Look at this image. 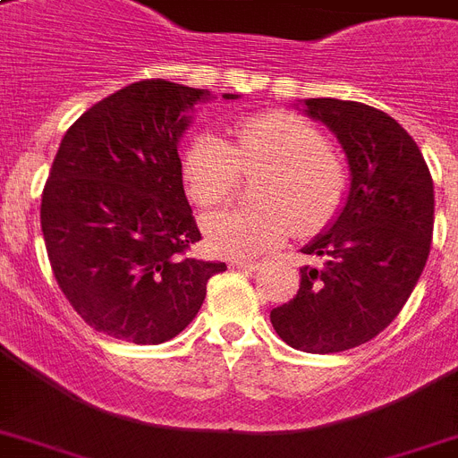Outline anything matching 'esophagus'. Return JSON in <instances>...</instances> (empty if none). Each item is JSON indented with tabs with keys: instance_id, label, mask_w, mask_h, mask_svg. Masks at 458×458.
I'll use <instances>...</instances> for the list:
<instances>
[{
	"instance_id": "1",
	"label": "esophagus",
	"mask_w": 458,
	"mask_h": 458,
	"mask_svg": "<svg viewBox=\"0 0 458 458\" xmlns=\"http://www.w3.org/2000/svg\"><path fill=\"white\" fill-rule=\"evenodd\" d=\"M233 268H240V271H261V264H251V261H235Z\"/></svg>"
}]
</instances>
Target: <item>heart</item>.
Wrapping results in <instances>:
<instances>
[{
	"instance_id": "1",
	"label": "heart",
	"mask_w": 458,
	"mask_h": 458,
	"mask_svg": "<svg viewBox=\"0 0 458 458\" xmlns=\"http://www.w3.org/2000/svg\"><path fill=\"white\" fill-rule=\"evenodd\" d=\"M264 171L254 185L257 207L223 208L201 221L207 247L225 259H257L297 228L316 235L340 214L347 171L304 118L266 111L244 118L228 142L199 132L180 157V178L197 207H216L233 194L240 173Z\"/></svg>"
}]
</instances>
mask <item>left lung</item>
Instances as JSON below:
<instances>
[{"label": "left lung", "mask_w": 458, "mask_h": 458, "mask_svg": "<svg viewBox=\"0 0 458 458\" xmlns=\"http://www.w3.org/2000/svg\"><path fill=\"white\" fill-rule=\"evenodd\" d=\"M349 164L344 207L301 247L323 259L301 266L294 300L271 311L280 340L309 354H333L373 340L397 318L430 254L433 178L411 135L361 102L304 99Z\"/></svg>", "instance_id": "8db88e82"}]
</instances>
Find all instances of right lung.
Masks as SVG:
<instances>
[{"label":"right lung","mask_w":458,"mask_h":458,"mask_svg":"<svg viewBox=\"0 0 458 458\" xmlns=\"http://www.w3.org/2000/svg\"><path fill=\"white\" fill-rule=\"evenodd\" d=\"M237 99V95H223ZM208 89L140 81L88 109L61 140L39 223L54 278L99 333L161 344L182 333L225 264L187 257L201 233L178 142Z\"/></svg>","instance_id":"1"}]
</instances>
